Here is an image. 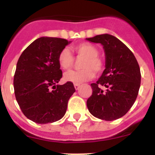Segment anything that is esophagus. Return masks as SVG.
Listing matches in <instances>:
<instances>
[{"label":"esophagus","instance_id":"obj_1","mask_svg":"<svg viewBox=\"0 0 155 155\" xmlns=\"http://www.w3.org/2000/svg\"><path fill=\"white\" fill-rule=\"evenodd\" d=\"M74 85L75 89H76V90H78L79 89V87H80V84H74Z\"/></svg>","mask_w":155,"mask_h":155}]
</instances>
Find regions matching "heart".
<instances>
[{
  "label": "heart",
  "instance_id": "1",
  "mask_svg": "<svg viewBox=\"0 0 155 155\" xmlns=\"http://www.w3.org/2000/svg\"><path fill=\"white\" fill-rule=\"evenodd\" d=\"M74 52L78 57L84 58L79 71H70L64 74V79L66 81L72 82L74 84H81L92 78L96 74H100L104 69V63L98 57V50L94 45L84 42L77 45L73 48ZM59 66L63 70H69L72 68L74 58L71 52L67 48H64L60 51L57 57Z\"/></svg>",
  "mask_w": 155,
  "mask_h": 155
}]
</instances>
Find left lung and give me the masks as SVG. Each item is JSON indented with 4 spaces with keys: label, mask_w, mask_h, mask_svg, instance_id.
<instances>
[{
    "label": "left lung",
    "mask_w": 155,
    "mask_h": 155,
    "mask_svg": "<svg viewBox=\"0 0 155 155\" xmlns=\"http://www.w3.org/2000/svg\"><path fill=\"white\" fill-rule=\"evenodd\" d=\"M86 39L101 43L105 53V69L91 84L92 94L87 107L94 117L117 120L130 109L137 97L141 79L139 64L131 50L113 35L102 34Z\"/></svg>",
    "instance_id": "left-lung-1"
}]
</instances>
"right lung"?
<instances>
[{
  "label": "right lung",
  "mask_w": 155,
  "mask_h": 155,
  "mask_svg": "<svg viewBox=\"0 0 155 155\" xmlns=\"http://www.w3.org/2000/svg\"><path fill=\"white\" fill-rule=\"evenodd\" d=\"M70 43L67 39L41 37L23 51L14 76V89L23 114L36 124L63 118L75 91L72 82L57 84L62 78L57 57Z\"/></svg>",
  "instance_id": "right-lung-1"
}]
</instances>
